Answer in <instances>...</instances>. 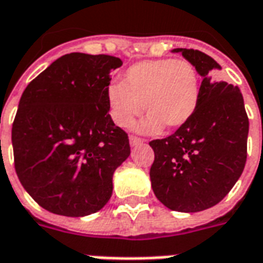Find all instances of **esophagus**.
Here are the masks:
<instances>
[{"label":"esophagus","instance_id":"obj_1","mask_svg":"<svg viewBox=\"0 0 263 263\" xmlns=\"http://www.w3.org/2000/svg\"><path fill=\"white\" fill-rule=\"evenodd\" d=\"M130 145L132 146H136V145H140V144H142L144 142V140L140 137H137V136H130Z\"/></svg>","mask_w":263,"mask_h":263}]
</instances>
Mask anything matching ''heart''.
Returning <instances> with one entry per match:
<instances>
[{
    "mask_svg": "<svg viewBox=\"0 0 263 263\" xmlns=\"http://www.w3.org/2000/svg\"><path fill=\"white\" fill-rule=\"evenodd\" d=\"M200 99V78L192 63L185 59L144 60L129 67L123 81L107 89L109 114L122 127L132 125L144 107L149 117L142 129L166 126L178 129L196 112Z\"/></svg>",
    "mask_w": 263,
    "mask_h": 263,
    "instance_id": "heart-1",
    "label": "heart"
}]
</instances>
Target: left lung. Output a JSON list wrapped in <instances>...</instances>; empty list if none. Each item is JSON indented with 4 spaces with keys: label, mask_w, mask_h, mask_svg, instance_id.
Segmentation results:
<instances>
[{
    "label": "left lung",
    "mask_w": 263,
    "mask_h": 263,
    "mask_svg": "<svg viewBox=\"0 0 263 263\" xmlns=\"http://www.w3.org/2000/svg\"><path fill=\"white\" fill-rule=\"evenodd\" d=\"M201 75L196 112L166 138L149 141L151 185L167 209L196 213L213 207L239 180L247 160L248 117L239 87L217 81L219 64L200 50L177 48Z\"/></svg>",
    "instance_id": "left-lung-1"
}]
</instances>
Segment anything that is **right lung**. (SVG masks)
<instances>
[{
	"label": "right lung",
	"mask_w": 263,
	"mask_h": 263,
	"mask_svg": "<svg viewBox=\"0 0 263 263\" xmlns=\"http://www.w3.org/2000/svg\"><path fill=\"white\" fill-rule=\"evenodd\" d=\"M108 54H64L34 78L12 125L15 170L50 213L93 214L112 195V176L130 155L129 136L108 114Z\"/></svg>",
	"instance_id": "obj_1"
}]
</instances>
